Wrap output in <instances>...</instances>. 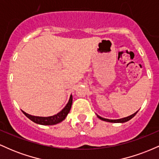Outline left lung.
I'll return each instance as SVG.
<instances>
[{
  "instance_id": "8db88e82",
  "label": "left lung",
  "mask_w": 159,
  "mask_h": 159,
  "mask_svg": "<svg viewBox=\"0 0 159 159\" xmlns=\"http://www.w3.org/2000/svg\"><path fill=\"white\" fill-rule=\"evenodd\" d=\"M137 113H138V111L134 113V114H133L132 115H130V116H127V117H124V118H122V119H119V120H108V119H105V118L101 117V116H98V115H97V116H98V118H99L100 120H103V121L110 122V123H125V122L129 121V120H131L132 117H134V116H135V114H137Z\"/></svg>"
}]
</instances>
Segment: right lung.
<instances>
[{"mask_svg":"<svg viewBox=\"0 0 159 159\" xmlns=\"http://www.w3.org/2000/svg\"><path fill=\"white\" fill-rule=\"evenodd\" d=\"M72 95H71L68 103H67V105H66L64 108H63L61 112H59L58 114L54 115V116H47V117L32 116V115L27 114V113H25V111H23L22 112L27 118H29L31 121H33L35 123L39 124V125H55V124L61 123V122L63 121V120H65L66 116L68 115L69 111H70L71 107H72Z\"/></svg>","mask_w":159,"mask_h":159,"instance_id":"obj_1","label":"right lung"}]
</instances>
